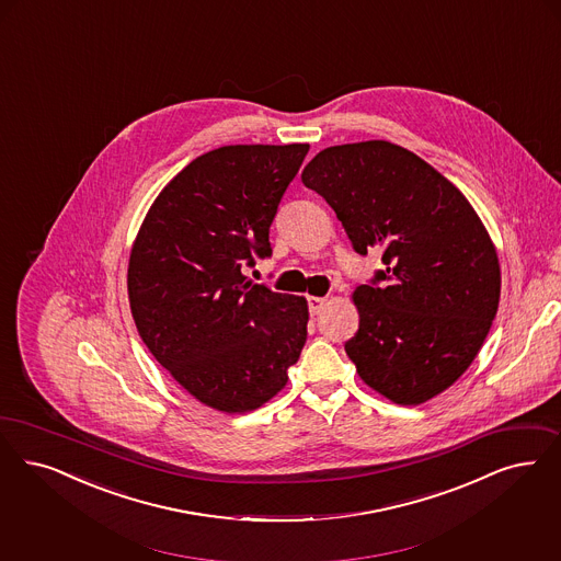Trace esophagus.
<instances>
[{
    "mask_svg": "<svg viewBox=\"0 0 561 561\" xmlns=\"http://www.w3.org/2000/svg\"><path fill=\"white\" fill-rule=\"evenodd\" d=\"M328 305L325 296H309V311L311 314L321 313V309Z\"/></svg>",
    "mask_w": 561,
    "mask_h": 561,
    "instance_id": "34e87169",
    "label": "esophagus"
}]
</instances>
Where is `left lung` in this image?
Here are the masks:
<instances>
[{"label":"left lung","mask_w":561,"mask_h":561,"mask_svg":"<svg viewBox=\"0 0 561 561\" xmlns=\"http://www.w3.org/2000/svg\"><path fill=\"white\" fill-rule=\"evenodd\" d=\"M302 183L359 254L383 252L371 286L353 291L348 359L392 403H426L463 376L493 325L501 267L486 227L447 178L383 139L321 150Z\"/></svg>","instance_id":"left-lung-1"}]
</instances>
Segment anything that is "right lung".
<instances>
[{
	"label": "right lung",
	"mask_w": 561,
	"mask_h": 561,
	"mask_svg": "<svg viewBox=\"0 0 561 561\" xmlns=\"http://www.w3.org/2000/svg\"><path fill=\"white\" fill-rule=\"evenodd\" d=\"M309 144L224 146L164 185L137 231L127 290L154 359L202 404L247 413L288 381L307 342L305 296L252 284Z\"/></svg>",
	"instance_id": "obj_1"
}]
</instances>
